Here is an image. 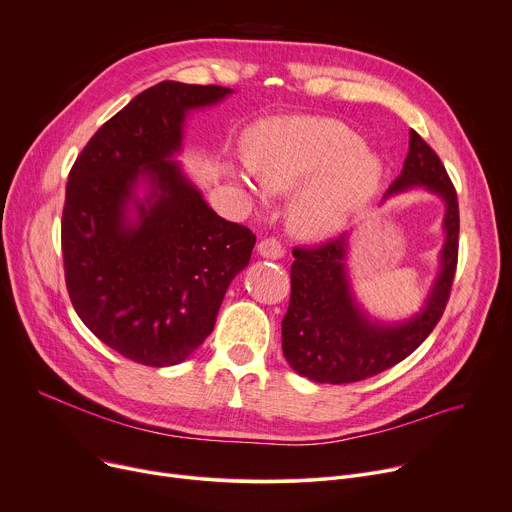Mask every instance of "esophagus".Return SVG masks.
I'll use <instances>...</instances> for the list:
<instances>
[{"instance_id":"obj_1","label":"esophagus","mask_w":512,"mask_h":512,"mask_svg":"<svg viewBox=\"0 0 512 512\" xmlns=\"http://www.w3.org/2000/svg\"><path fill=\"white\" fill-rule=\"evenodd\" d=\"M258 254L264 258H270V260H277V258H283L285 246L279 242L277 237H264L258 244Z\"/></svg>"}]
</instances>
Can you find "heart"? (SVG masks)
<instances>
[{
    "label": "heart",
    "mask_w": 512,
    "mask_h": 512,
    "mask_svg": "<svg viewBox=\"0 0 512 512\" xmlns=\"http://www.w3.org/2000/svg\"><path fill=\"white\" fill-rule=\"evenodd\" d=\"M260 182L279 192L314 182L297 198L293 227L308 237L341 229L374 192L380 165L364 153V144L333 119L289 117L264 124L250 155ZM244 184L256 190L246 177Z\"/></svg>",
    "instance_id": "1"
}]
</instances>
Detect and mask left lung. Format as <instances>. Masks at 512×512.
I'll list each match as a JSON object with an SVG mask.
<instances>
[{"label": "left lung", "instance_id": "1", "mask_svg": "<svg viewBox=\"0 0 512 512\" xmlns=\"http://www.w3.org/2000/svg\"><path fill=\"white\" fill-rule=\"evenodd\" d=\"M401 175L388 194L426 186L446 202L442 270L424 312L395 328L370 324L353 304L345 277L347 233L314 246H295L291 297L281 322L283 355L289 366L314 382L347 384L397 366L422 345L440 322L453 289L459 260L457 190L436 150L415 130Z\"/></svg>", "mask_w": 512, "mask_h": 512}]
</instances>
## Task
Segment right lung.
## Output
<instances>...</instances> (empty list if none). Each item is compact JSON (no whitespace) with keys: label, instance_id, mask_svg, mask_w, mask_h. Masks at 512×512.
Listing matches in <instances>:
<instances>
[{"label":"right lung","instance_id":"right-lung-1","mask_svg":"<svg viewBox=\"0 0 512 512\" xmlns=\"http://www.w3.org/2000/svg\"><path fill=\"white\" fill-rule=\"evenodd\" d=\"M229 93L173 80L146 88L86 142L68 175L62 254L72 306L90 333L142 366H175L204 343L256 244L248 227L208 208L169 159L186 111ZM140 174L154 194L128 226Z\"/></svg>","mask_w":512,"mask_h":512}]
</instances>
